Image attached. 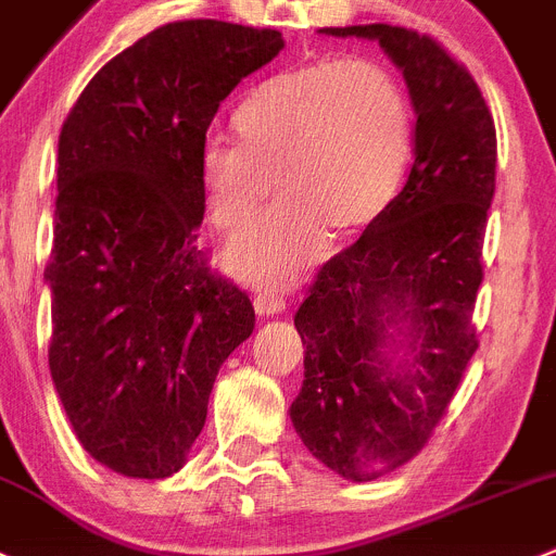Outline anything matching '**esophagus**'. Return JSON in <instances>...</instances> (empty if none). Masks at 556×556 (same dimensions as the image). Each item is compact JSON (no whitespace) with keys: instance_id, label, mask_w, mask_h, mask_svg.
I'll return each mask as SVG.
<instances>
[{"instance_id":"34e87169","label":"esophagus","mask_w":556,"mask_h":556,"mask_svg":"<svg viewBox=\"0 0 556 556\" xmlns=\"http://www.w3.org/2000/svg\"><path fill=\"white\" fill-rule=\"evenodd\" d=\"M253 308H256L258 316L283 314V311H287V300L278 292H258L256 298H253Z\"/></svg>"}]
</instances>
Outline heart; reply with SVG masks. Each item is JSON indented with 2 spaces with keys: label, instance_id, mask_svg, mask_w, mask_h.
<instances>
[{
  "label": "heart",
  "instance_id": "1",
  "mask_svg": "<svg viewBox=\"0 0 556 556\" xmlns=\"http://www.w3.org/2000/svg\"><path fill=\"white\" fill-rule=\"evenodd\" d=\"M240 141L213 134L199 150L207 213L235 231L264 210L224 253L242 281L283 283L332 237L366 229L388 210L412 155L404 84L374 60L321 56L275 73L235 111Z\"/></svg>",
  "mask_w": 556,
  "mask_h": 556
}]
</instances>
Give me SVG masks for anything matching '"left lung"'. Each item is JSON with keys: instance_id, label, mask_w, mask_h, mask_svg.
<instances>
[{"instance_id": "1", "label": "left lung", "mask_w": 556, "mask_h": 556, "mask_svg": "<svg viewBox=\"0 0 556 556\" xmlns=\"http://www.w3.org/2000/svg\"><path fill=\"white\" fill-rule=\"evenodd\" d=\"M325 35L379 40L417 114L401 193L321 264L294 314L305 379L289 415L325 467L363 483L422 451L478 349L496 130L475 78L433 37L390 24Z\"/></svg>"}]
</instances>
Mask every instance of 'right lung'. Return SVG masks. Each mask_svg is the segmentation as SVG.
Instances as JSON below:
<instances>
[{
  "mask_svg": "<svg viewBox=\"0 0 556 556\" xmlns=\"http://www.w3.org/2000/svg\"><path fill=\"white\" fill-rule=\"evenodd\" d=\"M281 49L278 29L157 26L94 73L62 125L51 379L84 451L125 478L182 469L220 366L256 325L195 245L199 150L231 89Z\"/></svg>",
  "mask_w": 556,
  "mask_h": 556,
  "instance_id": "1",
  "label": "right lung"
}]
</instances>
